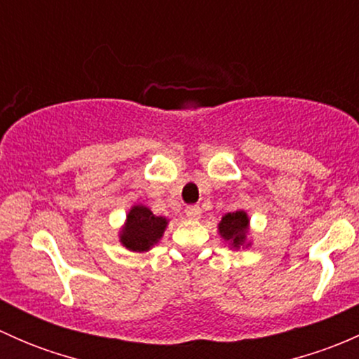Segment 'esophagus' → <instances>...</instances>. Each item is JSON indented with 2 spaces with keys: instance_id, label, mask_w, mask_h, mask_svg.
<instances>
[{
  "instance_id": "34e87169",
  "label": "esophagus",
  "mask_w": 359,
  "mask_h": 359,
  "mask_svg": "<svg viewBox=\"0 0 359 359\" xmlns=\"http://www.w3.org/2000/svg\"><path fill=\"white\" fill-rule=\"evenodd\" d=\"M186 215L189 217V219H193V220L200 219V217H201V208L198 205L187 206V208H186Z\"/></svg>"
}]
</instances>
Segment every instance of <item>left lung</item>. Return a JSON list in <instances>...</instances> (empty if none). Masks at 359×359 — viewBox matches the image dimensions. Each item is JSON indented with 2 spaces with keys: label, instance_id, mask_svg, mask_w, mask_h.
Listing matches in <instances>:
<instances>
[{
  "label": "left lung",
  "instance_id": "obj_1",
  "mask_svg": "<svg viewBox=\"0 0 359 359\" xmlns=\"http://www.w3.org/2000/svg\"><path fill=\"white\" fill-rule=\"evenodd\" d=\"M217 233L224 243L233 250L252 247L250 240V217L245 210L229 212L217 224Z\"/></svg>",
  "mask_w": 359,
  "mask_h": 359
}]
</instances>
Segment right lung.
I'll return each mask as SVG.
<instances>
[{
	"instance_id": "1",
	"label": "right lung",
	"mask_w": 359,
	"mask_h": 359,
	"mask_svg": "<svg viewBox=\"0 0 359 359\" xmlns=\"http://www.w3.org/2000/svg\"><path fill=\"white\" fill-rule=\"evenodd\" d=\"M168 222L166 217L154 215L149 206L137 203L130 206L125 224L119 229V243L130 252H149L154 245L159 243Z\"/></svg>"
}]
</instances>
